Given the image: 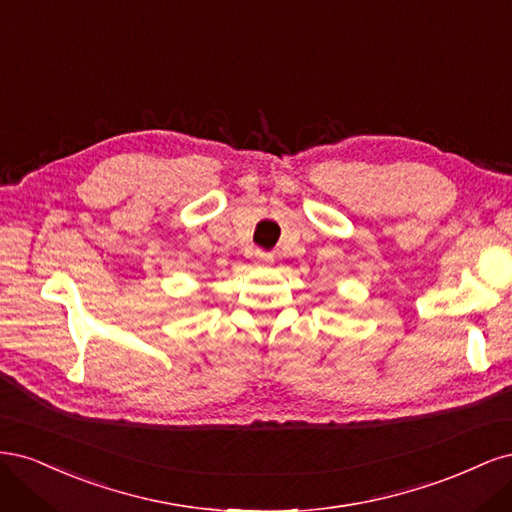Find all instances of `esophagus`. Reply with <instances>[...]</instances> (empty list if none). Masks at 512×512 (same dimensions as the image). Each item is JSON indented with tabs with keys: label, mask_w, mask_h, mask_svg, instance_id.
I'll return each mask as SVG.
<instances>
[{
	"label": "esophagus",
	"mask_w": 512,
	"mask_h": 512,
	"mask_svg": "<svg viewBox=\"0 0 512 512\" xmlns=\"http://www.w3.org/2000/svg\"><path fill=\"white\" fill-rule=\"evenodd\" d=\"M254 258L258 260V262H271V254H267V252H262V250H256V254H254Z\"/></svg>",
	"instance_id": "1"
}]
</instances>
